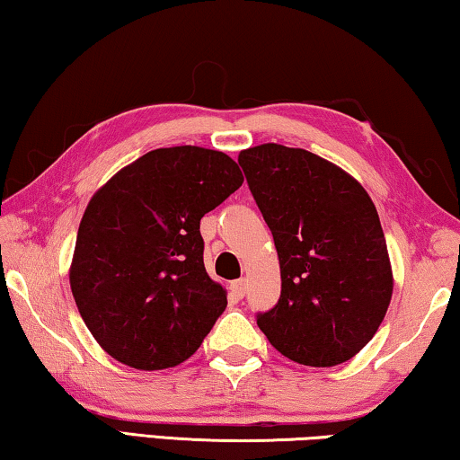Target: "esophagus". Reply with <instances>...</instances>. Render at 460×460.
I'll return each instance as SVG.
<instances>
[{"label":"esophagus","instance_id":"obj_1","mask_svg":"<svg viewBox=\"0 0 460 460\" xmlns=\"http://www.w3.org/2000/svg\"><path fill=\"white\" fill-rule=\"evenodd\" d=\"M230 292H232V296H234L236 300L244 298V294H246V279L232 281V284H230Z\"/></svg>","mask_w":460,"mask_h":460}]
</instances>
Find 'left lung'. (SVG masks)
Here are the masks:
<instances>
[{"instance_id":"obj_1","label":"left lung","mask_w":460,"mask_h":460,"mask_svg":"<svg viewBox=\"0 0 460 460\" xmlns=\"http://www.w3.org/2000/svg\"><path fill=\"white\" fill-rule=\"evenodd\" d=\"M270 226L281 296L257 324L286 358L314 368L351 359L376 333L393 296V270L376 208L333 162L300 147L238 154Z\"/></svg>"}]
</instances>
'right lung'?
<instances>
[{
  "label": "right lung",
  "mask_w": 460,
  "mask_h": 460,
  "mask_svg": "<svg viewBox=\"0 0 460 460\" xmlns=\"http://www.w3.org/2000/svg\"><path fill=\"white\" fill-rule=\"evenodd\" d=\"M243 181L224 152L176 146L144 154L92 197L69 286L117 362L164 370L199 349L228 304L203 265L199 222Z\"/></svg>",
  "instance_id": "right-lung-1"
}]
</instances>
